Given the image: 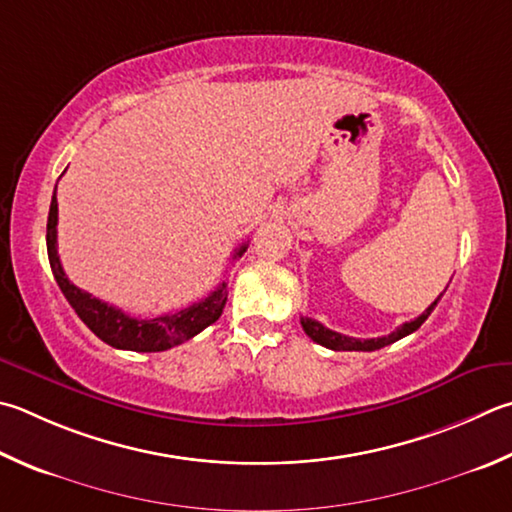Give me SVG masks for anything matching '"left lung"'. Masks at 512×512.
Listing matches in <instances>:
<instances>
[{
  "label": "left lung",
  "instance_id": "left-lung-1",
  "mask_svg": "<svg viewBox=\"0 0 512 512\" xmlns=\"http://www.w3.org/2000/svg\"><path fill=\"white\" fill-rule=\"evenodd\" d=\"M443 293L436 297V300L430 306H427V309L421 315H418V318L401 324V327H398L396 331H392V333H389V336H383V338L358 340V338L342 336V333H338V331H331V329H327V327H324V324H320L318 320H313V318H302L300 322H302V329H304L306 336H309L313 342H318V345L327 347V349H333V351H376L380 347H387V345H392V342H396V340L410 336V333H414L418 327H421V324L427 318H430V313L434 311V306L439 304Z\"/></svg>",
  "mask_w": 512,
  "mask_h": 512
}]
</instances>
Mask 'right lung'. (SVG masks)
I'll use <instances>...</instances> for the list:
<instances>
[{
    "label": "right lung",
    "instance_id": "1",
    "mask_svg": "<svg viewBox=\"0 0 512 512\" xmlns=\"http://www.w3.org/2000/svg\"><path fill=\"white\" fill-rule=\"evenodd\" d=\"M58 190V185H55ZM248 244H241L232 259H237L246 253ZM46 250H49V264L55 282H58L60 291L67 297V302L73 306V311L78 313V318L87 324V327L96 333V336L107 342V345L116 349L127 351H165L172 349L181 342L190 340L201 333L212 322L219 320L221 311H224L228 300V288L226 282H221L215 291L208 297L194 302L185 309L176 311L172 315H159V318L143 320L132 318V315L123 313L116 306L98 300L87 291H82L73 282H69L67 273L60 264L58 255V199H51L49 208V221H46Z\"/></svg>",
    "mask_w": 512,
    "mask_h": 512
}]
</instances>
